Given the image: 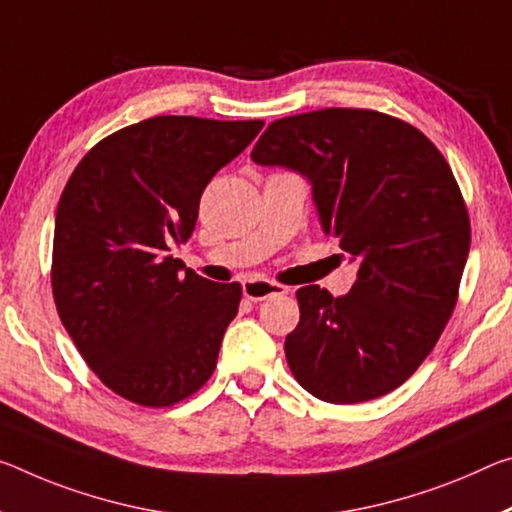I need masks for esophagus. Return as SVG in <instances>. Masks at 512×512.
Returning <instances> with one entry per match:
<instances>
[{"instance_id": "1", "label": "esophagus", "mask_w": 512, "mask_h": 512, "mask_svg": "<svg viewBox=\"0 0 512 512\" xmlns=\"http://www.w3.org/2000/svg\"><path fill=\"white\" fill-rule=\"evenodd\" d=\"M289 294V287H282L278 282H269V280H248L243 282V296L248 300H266L269 296H282Z\"/></svg>"}]
</instances>
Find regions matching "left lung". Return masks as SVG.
<instances>
[{
  "label": "left lung",
  "mask_w": 512,
  "mask_h": 512,
  "mask_svg": "<svg viewBox=\"0 0 512 512\" xmlns=\"http://www.w3.org/2000/svg\"><path fill=\"white\" fill-rule=\"evenodd\" d=\"M250 157L307 177L323 232L360 262L346 296L296 291L291 373L337 405L389 394L440 339L469 255V214L442 152L387 113L321 109L275 120Z\"/></svg>",
  "instance_id": "8db88e82"
}]
</instances>
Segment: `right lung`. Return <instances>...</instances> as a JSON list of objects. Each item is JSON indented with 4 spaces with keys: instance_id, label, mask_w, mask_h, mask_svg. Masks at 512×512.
Wrapping results in <instances>:
<instances>
[{
    "instance_id": "add662e5",
    "label": "right lung",
    "mask_w": 512,
    "mask_h": 512,
    "mask_svg": "<svg viewBox=\"0 0 512 512\" xmlns=\"http://www.w3.org/2000/svg\"><path fill=\"white\" fill-rule=\"evenodd\" d=\"M262 120L157 116L86 152L61 193L52 294L81 358L123 399L168 408L216 369L241 285L168 255L191 237L200 196Z\"/></svg>"
}]
</instances>
